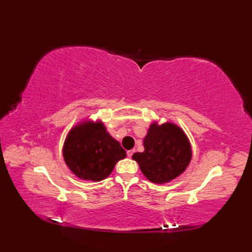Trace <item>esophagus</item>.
I'll return each instance as SVG.
<instances>
[{"label": "esophagus", "mask_w": 252, "mask_h": 252, "mask_svg": "<svg viewBox=\"0 0 252 252\" xmlns=\"http://www.w3.org/2000/svg\"><path fill=\"white\" fill-rule=\"evenodd\" d=\"M134 152H135V151H134V149H132V151H127V152H126V155H127V157H130V158H131V157L133 156V154H134Z\"/></svg>", "instance_id": "obj_1"}]
</instances>
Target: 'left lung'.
I'll list each match as a JSON object with an SVG mask.
<instances>
[{
    "mask_svg": "<svg viewBox=\"0 0 252 252\" xmlns=\"http://www.w3.org/2000/svg\"><path fill=\"white\" fill-rule=\"evenodd\" d=\"M143 153L133 159L144 175L154 183H165L184 172L191 158V148L184 132L172 123H153L144 138Z\"/></svg>",
    "mask_w": 252,
    "mask_h": 252,
    "instance_id": "left-lung-1",
    "label": "left lung"
}]
</instances>
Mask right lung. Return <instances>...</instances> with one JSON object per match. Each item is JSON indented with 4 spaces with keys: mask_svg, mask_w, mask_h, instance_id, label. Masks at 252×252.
Segmentation results:
<instances>
[{
    "mask_svg": "<svg viewBox=\"0 0 252 252\" xmlns=\"http://www.w3.org/2000/svg\"><path fill=\"white\" fill-rule=\"evenodd\" d=\"M63 153L69 169L78 178L91 181L106 179L116 163L126 156L103 123L91 122L69 132Z\"/></svg>",
    "mask_w": 252,
    "mask_h": 252,
    "instance_id": "add662e5",
    "label": "right lung"
}]
</instances>
